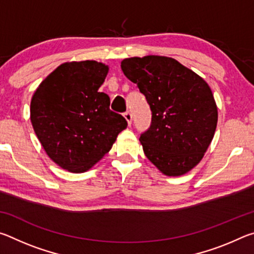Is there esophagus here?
I'll use <instances>...</instances> for the list:
<instances>
[{"mask_svg":"<svg viewBox=\"0 0 254 254\" xmlns=\"http://www.w3.org/2000/svg\"><path fill=\"white\" fill-rule=\"evenodd\" d=\"M123 117H124V119L127 120V124L128 126H131V123H132V114H131V112H126V113L123 114Z\"/></svg>","mask_w":254,"mask_h":254,"instance_id":"1","label":"esophagus"}]
</instances>
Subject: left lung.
I'll return each instance as SVG.
<instances>
[{
  "instance_id": "obj_1",
  "label": "left lung",
  "mask_w": 254,
  "mask_h": 254,
  "mask_svg": "<svg viewBox=\"0 0 254 254\" xmlns=\"http://www.w3.org/2000/svg\"><path fill=\"white\" fill-rule=\"evenodd\" d=\"M121 68L147 98L151 126L143 152L163 175L187 174L203 159L217 126L212 89L196 72L165 56L123 59Z\"/></svg>"
}]
</instances>
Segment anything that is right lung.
<instances>
[{"label":"right lung","mask_w":254,"mask_h":254,"mask_svg":"<svg viewBox=\"0 0 254 254\" xmlns=\"http://www.w3.org/2000/svg\"><path fill=\"white\" fill-rule=\"evenodd\" d=\"M109 66L95 60L65 63L41 81L30 104V120L42 148L55 163L84 173L110 151L127 127L98 92Z\"/></svg>","instance_id":"add662e5"}]
</instances>
